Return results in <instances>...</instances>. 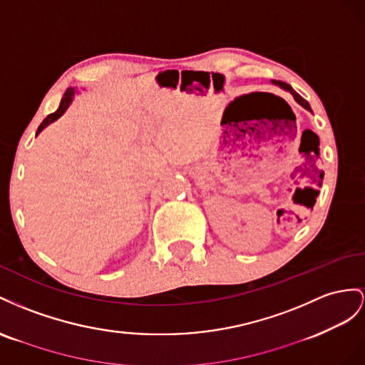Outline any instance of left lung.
I'll use <instances>...</instances> for the list:
<instances>
[{"label":"left lung","instance_id":"left-lung-1","mask_svg":"<svg viewBox=\"0 0 365 365\" xmlns=\"http://www.w3.org/2000/svg\"><path fill=\"white\" fill-rule=\"evenodd\" d=\"M274 84H275V86H279L281 88H284V90H287V91H290V93H292V96H294V99H295V101H297V102L299 103V106H301V107H304L306 110L312 111V108H310V106H309V102H307L306 99H303V98H301V96L298 95V93H297V91H295V90H294L292 87H290L289 84H286V82H281V81H278V82H277V81H274Z\"/></svg>","mask_w":365,"mask_h":365}]
</instances>
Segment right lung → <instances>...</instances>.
I'll return each instance as SVG.
<instances>
[{"label":"right lung","mask_w":365,"mask_h":365,"mask_svg":"<svg viewBox=\"0 0 365 365\" xmlns=\"http://www.w3.org/2000/svg\"><path fill=\"white\" fill-rule=\"evenodd\" d=\"M73 96H75V88H67V91L64 93V96H62V99H61V103H59V108L55 111V113H51V114H48V116L43 120V123L39 125L38 127V131H36V134H39L41 131H43L48 123H51V122H55L56 119H59L62 114L66 113V110L68 108V106L71 103V101H73Z\"/></svg>","instance_id":"obj_1"}]
</instances>
